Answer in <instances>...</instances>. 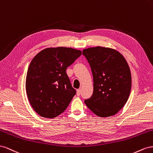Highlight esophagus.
Masks as SVG:
<instances>
[{
    "label": "esophagus",
    "mask_w": 153,
    "mask_h": 153,
    "mask_svg": "<svg viewBox=\"0 0 153 153\" xmlns=\"http://www.w3.org/2000/svg\"><path fill=\"white\" fill-rule=\"evenodd\" d=\"M80 94H81V90L80 89L77 90V96H79Z\"/></svg>",
    "instance_id": "34e87169"
}]
</instances>
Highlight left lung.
<instances>
[{"label": "left lung", "mask_w": 153, "mask_h": 153, "mask_svg": "<svg viewBox=\"0 0 153 153\" xmlns=\"http://www.w3.org/2000/svg\"><path fill=\"white\" fill-rule=\"evenodd\" d=\"M83 54L90 65L94 91L85 103L100 117L115 115L128 101L131 88L129 65L119 51L108 47L85 49Z\"/></svg>", "instance_id": "8db88e82"}]
</instances>
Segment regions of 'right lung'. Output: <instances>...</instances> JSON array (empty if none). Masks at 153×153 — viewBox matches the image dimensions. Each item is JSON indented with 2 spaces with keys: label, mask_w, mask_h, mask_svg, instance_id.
Wrapping results in <instances>:
<instances>
[{
  "label": "right lung",
  "mask_w": 153,
  "mask_h": 153,
  "mask_svg": "<svg viewBox=\"0 0 153 153\" xmlns=\"http://www.w3.org/2000/svg\"><path fill=\"white\" fill-rule=\"evenodd\" d=\"M81 54L72 48L52 47L42 50L32 59L25 90L30 105L39 115L52 119L66 110L76 94L66 70Z\"/></svg>",
  "instance_id": "right-lung-1"
}]
</instances>
